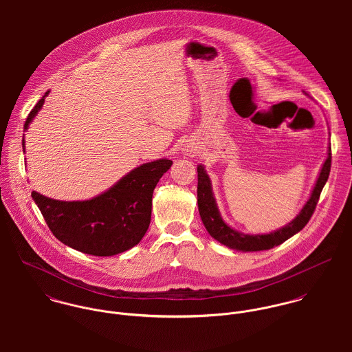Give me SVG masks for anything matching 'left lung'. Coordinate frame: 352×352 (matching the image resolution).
I'll list each match as a JSON object with an SVG mask.
<instances>
[{
  "mask_svg": "<svg viewBox=\"0 0 352 352\" xmlns=\"http://www.w3.org/2000/svg\"><path fill=\"white\" fill-rule=\"evenodd\" d=\"M331 161H332V153L329 148L328 157L322 165V169L311 191V195L294 221H292L285 228L276 232H272L270 234H254V236L239 233L223 222V219L219 215L215 199L212 197L210 179L204 168L201 165H198V207H199V214L206 230L210 233L212 239H215L221 244L237 251H267L280 245L282 243H285L286 240H289L296 233L302 230L305 225L309 222L310 217L313 215L316 206L320 199L321 191L329 177Z\"/></svg>",
  "mask_w": 352,
  "mask_h": 352,
  "instance_id": "obj_1",
  "label": "left lung"
}]
</instances>
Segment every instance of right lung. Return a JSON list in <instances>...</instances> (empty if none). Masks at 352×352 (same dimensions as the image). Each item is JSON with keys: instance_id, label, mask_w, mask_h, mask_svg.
Instances as JSON below:
<instances>
[{"instance_id": "right-lung-1", "label": "right lung", "mask_w": 352, "mask_h": 352, "mask_svg": "<svg viewBox=\"0 0 352 352\" xmlns=\"http://www.w3.org/2000/svg\"><path fill=\"white\" fill-rule=\"evenodd\" d=\"M47 95L49 91L28 113L24 130ZM170 165L166 158L144 164L91 201H55L35 191L31 197L60 243L82 253L112 256L135 247L145 236L151 223L153 191Z\"/></svg>"}]
</instances>
